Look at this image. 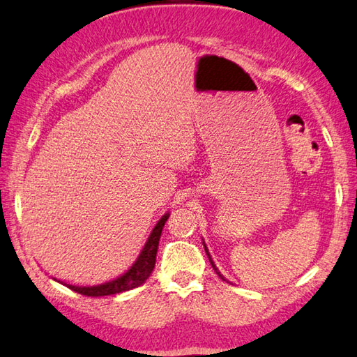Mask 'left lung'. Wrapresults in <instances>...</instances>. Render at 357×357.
Wrapping results in <instances>:
<instances>
[{
	"instance_id": "obj_1",
	"label": "left lung",
	"mask_w": 357,
	"mask_h": 357,
	"mask_svg": "<svg viewBox=\"0 0 357 357\" xmlns=\"http://www.w3.org/2000/svg\"><path fill=\"white\" fill-rule=\"evenodd\" d=\"M203 243H204V242H203ZM204 251H206V255H207V257H209V261H211V265H212V268H213V270H215V273H217V275H218L220 278H222V280H223V281H226V280H225V276H223L222 273H220V271H218V268L215 267V264H213V261H212V257H211V255H209V250H207V246H206V243H204Z\"/></svg>"
}]
</instances>
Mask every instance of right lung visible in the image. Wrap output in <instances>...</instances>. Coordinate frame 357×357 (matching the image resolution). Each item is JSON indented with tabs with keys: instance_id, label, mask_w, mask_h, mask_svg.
Returning a JSON list of instances; mask_svg holds the SVG:
<instances>
[{
	"instance_id": "right-lung-1",
	"label": "right lung",
	"mask_w": 357,
	"mask_h": 357,
	"mask_svg": "<svg viewBox=\"0 0 357 357\" xmlns=\"http://www.w3.org/2000/svg\"><path fill=\"white\" fill-rule=\"evenodd\" d=\"M170 217V213H165L162 215V218L158 222V225L154 226V229L151 231L150 237L144 246V250L137 257V261L132 264V267L129 268L126 273H123L121 276L116 278L114 281H109L105 284H98V286H73V284H67L63 281H57L56 278H53L54 281L63 284L68 289H71L76 294L86 295V296H107V295H115V294H121V291H128L131 289H135L144 284L148 276L151 275V271L156 265V255H158V246H159V238L162 234V229H164V225Z\"/></svg>"
}]
</instances>
